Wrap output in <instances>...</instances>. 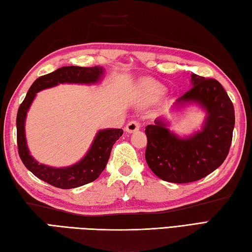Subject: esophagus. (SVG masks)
<instances>
[{
    "label": "esophagus",
    "instance_id": "obj_1",
    "mask_svg": "<svg viewBox=\"0 0 252 252\" xmlns=\"http://www.w3.org/2000/svg\"><path fill=\"white\" fill-rule=\"evenodd\" d=\"M140 129H141V125L136 120H131L126 126V131L127 133H133V132H135V131L140 130Z\"/></svg>",
    "mask_w": 252,
    "mask_h": 252
}]
</instances>
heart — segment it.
Returning a JSON list of instances; mask_svg holds the SVG:
<instances>
[{
    "mask_svg": "<svg viewBox=\"0 0 252 252\" xmlns=\"http://www.w3.org/2000/svg\"><path fill=\"white\" fill-rule=\"evenodd\" d=\"M165 91V88L161 83L155 80H147L142 84L141 93L142 97L145 100H154L159 98Z\"/></svg>",
    "mask_w": 252,
    "mask_h": 252,
    "instance_id": "1",
    "label": "heart"
}]
</instances>
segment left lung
<instances>
[{
	"mask_svg": "<svg viewBox=\"0 0 252 252\" xmlns=\"http://www.w3.org/2000/svg\"><path fill=\"white\" fill-rule=\"evenodd\" d=\"M192 88L179 97L176 106L196 103L207 112L202 129L180 137L161 118L145 129V159L159 179L190 183L205 178L224 162L232 144L235 111L226 91L216 79L191 74Z\"/></svg>",
	"mask_w": 252,
	"mask_h": 252,
	"instance_id": "obj_1",
	"label": "left lung"
}]
</instances>
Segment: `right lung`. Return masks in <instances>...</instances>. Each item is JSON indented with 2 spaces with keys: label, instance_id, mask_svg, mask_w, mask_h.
Returning <instances> with one entry per match:
<instances>
[{
  "label": "right lung",
  "instance_id": "1",
  "mask_svg": "<svg viewBox=\"0 0 252 252\" xmlns=\"http://www.w3.org/2000/svg\"><path fill=\"white\" fill-rule=\"evenodd\" d=\"M103 76L104 68L100 66H65L58 68L57 70L49 74L37 78L32 83L24 101L18 108L16 126H17L19 157L25 167L33 173L37 179L58 187V189H69L91 183L97 179L104 171L109 159L112 146L123 134L122 129H104L98 131L88 154L79 162L66 168H53L37 162L29 153L25 134L27 112H28L29 107L37 92L55 87L60 83L94 84L98 82Z\"/></svg>",
  "mask_w": 252,
  "mask_h": 252
}]
</instances>
